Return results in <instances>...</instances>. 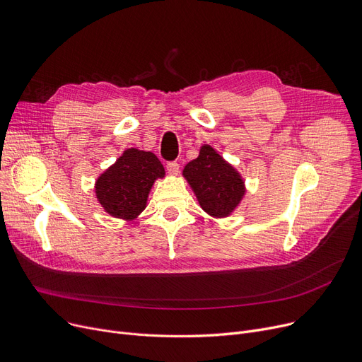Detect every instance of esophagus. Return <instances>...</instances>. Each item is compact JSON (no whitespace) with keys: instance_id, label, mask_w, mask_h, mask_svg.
Masks as SVG:
<instances>
[{"instance_id":"obj_1","label":"esophagus","mask_w":362,"mask_h":362,"mask_svg":"<svg viewBox=\"0 0 362 362\" xmlns=\"http://www.w3.org/2000/svg\"><path fill=\"white\" fill-rule=\"evenodd\" d=\"M166 171H168V174L169 175H178V173H180V165L177 163V162H169L168 165H166Z\"/></svg>"}]
</instances>
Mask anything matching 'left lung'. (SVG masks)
<instances>
[{
    "label": "left lung",
    "mask_w": 362,
    "mask_h": 362,
    "mask_svg": "<svg viewBox=\"0 0 362 362\" xmlns=\"http://www.w3.org/2000/svg\"><path fill=\"white\" fill-rule=\"evenodd\" d=\"M182 177L200 207L215 219L230 216L247 193L245 181L235 166L210 144H203L199 156L184 166Z\"/></svg>",
    "instance_id": "obj_1"
}]
</instances>
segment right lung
Here are the masks:
<instances>
[{"label": "right lung", "instance_id": "obj_1", "mask_svg": "<svg viewBox=\"0 0 362 362\" xmlns=\"http://www.w3.org/2000/svg\"><path fill=\"white\" fill-rule=\"evenodd\" d=\"M159 178H165V168L156 155L132 147L98 177L95 194L110 216L134 221L146 209L148 193Z\"/></svg>", "mask_w": 362, "mask_h": 362}]
</instances>
